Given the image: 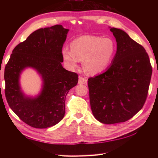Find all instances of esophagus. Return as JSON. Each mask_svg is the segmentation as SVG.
Masks as SVG:
<instances>
[{"label":"esophagus","instance_id":"34e87169","mask_svg":"<svg viewBox=\"0 0 158 158\" xmlns=\"http://www.w3.org/2000/svg\"><path fill=\"white\" fill-rule=\"evenodd\" d=\"M87 82H88L87 79L83 78V77H81V76L79 77V81H78L79 84H86Z\"/></svg>","mask_w":158,"mask_h":158}]
</instances>
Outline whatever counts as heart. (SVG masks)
Listing matches in <instances>:
<instances>
[{
	"instance_id": "1",
	"label": "heart",
	"mask_w": 158,
	"mask_h": 158,
	"mask_svg": "<svg viewBox=\"0 0 158 158\" xmlns=\"http://www.w3.org/2000/svg\"><path fill=\"white\" fill-rule=\"evenodd\" d=\"M71 49L64 48L62 56L66 65L77 68L80 60H83L85 71L95 75L105 70L113 58L115 44L110 38L85 35L75 39L70 44Z\"/></svg>"
}]
</instances>
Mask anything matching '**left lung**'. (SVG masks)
Masks as SVG:
<instances>
[{
    "label": "left lung",
    "mask_w": 158,
    "mask_h": 158,
    "mask_svg": "<svg viewBox=\"0 0 158 158\" xmlns=\"http://www.w3.org/2000/svg\"><path fill=\"white\" fill-rule=\"evenodd\" d=\"M110 31L117 42L111 65L88 81L93 115L105 124L126 122L143 108L152 75L145 48L122 30Z\"/></svg>",
    "instance_id": "8db88e82"
}]
</instances>
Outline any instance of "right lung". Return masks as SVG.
<instances>
[{"mask_svg":"<svg viewBox=\"0 0 158 158\" xmlns=\"http://www.w3.org/2000/svg\"><path fill=\"white\" fill-rule=\"evenodd\" d=\"M69 29L62 25L40 28L13 49L5 69V97L19 118L35 128H47L61 121L65 100L78 83V75L63 68L62 49ZM31 67L42 75L44 84L36 98L25 97L19 85L22 70Z\"/></svg>","mask_w":158,"mask_h":158,"instance_id":"right-lung-1","label":"right lung"}]
</instances>
